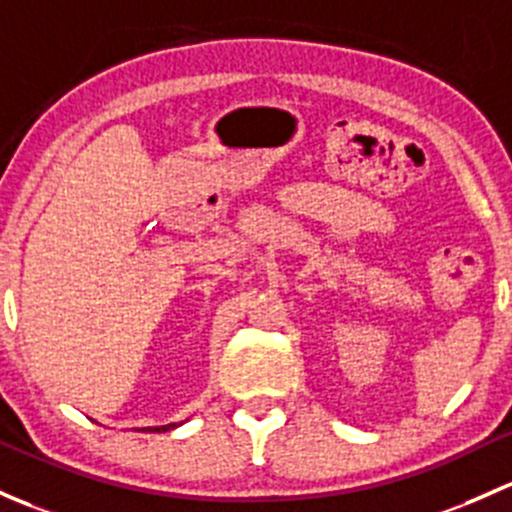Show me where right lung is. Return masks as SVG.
Masks as SVG:
<instances>
[{
    "label": "right lung",
    "mask_w": 512,
    "mask_h": 512,
    "mask_svg": "<svg viewBox=\"0 0 512 512\" xmlns=\"http://www.w3.org/2000/svg\"><path fill=\"white\" fill-rule=\"evenodd\" d=\"M181 427V422H171V424H161V427H142L137 432H169V429Z\"/></svg>",
    "instance_id": "right-lung-1"
}]
</instances>
